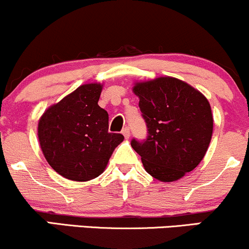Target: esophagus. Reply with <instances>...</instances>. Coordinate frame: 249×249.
Here are the masks:
<instances>
[{
	"mask_svg": "<svg viewBox=\"0 0 249 249\" xmlns=\"http://www.w3.org/2000/svg\"><path fill=\"white\" fill-rule=\"evenodd\" d=\"M122 134H124V136L125 139H129V136H130V130H129V128L124 127V130H122Z\"/></svg>",
	"mask_w": 249,
	"mask_h": 249,
	"instance_id": "esophagus-1",
	"label": "esophagus"
}]
</instances>
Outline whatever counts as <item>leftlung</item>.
Masks as SVG:
<instances>
[{
	"label": "left lung",
	"instance_id": "8db88e82",
	"mask_svg": "<svg viewBox=\"0 0 249 249\" xmlns=\"http://www.w3.org/2000/svg\"><path fill=\"white\" fill-rule=\"evenodd\" d=\"M147 138L130 144L144 169L164 182L192 172L207 152L213 133L208 100L199 90L174 77L136 83Z\"/></svg>",
	"mask_w": 249,
	"mask_h": 249
}]
</instances>
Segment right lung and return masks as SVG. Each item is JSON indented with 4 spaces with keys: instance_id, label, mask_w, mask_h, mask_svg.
I'll return each instance as SVG.
<instances>
[{
    "instance_id": "1",
    "label": "right lung",
    "mask_w": 249,
    "mask_h": 249,
    "mask_svg": "<svg viewBox=\"0 0 249 249\" xmlns=\"http://www.w3.org/2000/svg\"><path fill=\"white\" fill-rule=\"evenodd\" d=\"M102 86L83 85L48 108L38 140L52 168L66 178L88 181L105 170L124 135L108 132V113L97 105Z\"/></svg>"
}]
</instances>
